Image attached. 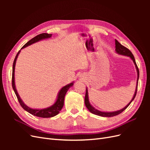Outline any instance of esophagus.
Returning <instances> with one entry per match:
<instances>
[{"mask_svg":"<svg viewBox=\"0 0 150 150\" xmlns=\"http://www.w3.org/2000/svg\"><path fill=\"white\" fill-rule=\"evenodd\" d=\"M80 79L81 80V81H84V77L83 76H80Z\"/></svg>","mask_w":150,"mask_h":150,"instance_id":"34e87169","label":"esophagus"}]
</instances>
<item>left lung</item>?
Masks as SVG:
<instances>
[{"instance_id": "left-lung-1", "label": "left lung", "mask_w": 150, "mask_h": 150, "mask_svg": "<svg viewBox=\"0 0 150 150\" xmlns=\"http://www.w3.org/2000/svg\"><path fill=\"white\" fill-rule=\"evenodd\" d=\"M115 51L117 54H120V55H122V56H128L129 57L131 60L133 61V63L134 64L135 67H136V69H137V86H136V89H135V91L134 93V95L133 96V98L130 101V102L127 104V105L123 108H122L121 110H117V111H111V112H105V111H99L97 109L95 108L94 107H93L91 104L89 102V94H88V88H86V96H85V99H84V103H85V105L86 106V108H88V110L94 115H96L99 116H102V117H112V116H116L117 115L120 114L121 112H122L123 111H125L126 109L129 106V104H131V103L132 102L136 96V94H137V88H138V79H139V70H138V66L136 64V61L134 59V57L133 55V54L131 53V52L129 51L128 49H127L126 47H125V46H122L121 45L118 41L116 39H115Z\"/></svg>"}]
</instances>
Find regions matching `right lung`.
<instances>
[{"mask_svg":"<svg viewBox=\"0 0 150 150\" xmlns=\"http://www.w3.org/2000/svg\"><path fill=\"white\" fill-rule=\"evenodd\" d=\"M51 37H52V34H49L47 33H43V34L38 35L37 36H35V37L30 39L29 41L27 42L24 46L21 48V49L25 48L26 47H28L29 46H30V45L33 44L35 42H39L42 40L51 38ZM21 49L17 54L14 61H13V67H12V88L18 99V101H19L21 106L22 107V108H23L24 110L28 111V112L30 113V114L33 115L34 116L40 117H51L56 116L57 115L59 114V112L62 110L63 106H64V98L67 91H68V89L74 85V81H72V83L63 86V87L59 90V91L58 92L56 101L54 102V103L51 106H49L47 108H43V109H34V108H31L29 107L28 106H27L21 98L19 94L17 91V89L16 87V84H15V68H16V61L18 57V56H19V54L21 52Z\"/></svg>","mask_w":150,"mask_h":150,"instance_id":"add662e5","label":"right lung"}]
</instances>
